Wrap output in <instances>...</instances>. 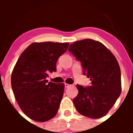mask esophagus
<instances>
[{"instance_id": "34e87169", "label": "esophagus", "mask_w": 133, "mask_h": 133, "mask_svg": "<svg viewBox=\"0 0 133 133\" xmlns=\"http://www.w3.org/2000/svg\"><path fill=\"white\" fill-rule=\"evenodd\" d=\"M71 85H70V84H67V83H65V88H69V87H70Z\"/></svg>"}]
</instances>
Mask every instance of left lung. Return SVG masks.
Masks as SVG:
<instances>
[{"instance_id": "8db88e82", "label": "left lung", "mask_w": 133, "mask_h": 133, "mask_svg": "<svg viewBox=\"0 0 133 133\" xmlns=\"http://www.w3.org/2000/svg\"><path fill=\"white\" fill-rule=\"evenodd\" d=\"M69 51L81 62L84 74L91 81L87 88L76 85L73 103L80 115L91 118L105 116L122 91L121 71L114 55L101 42L84 39L71 44Z\"/></svg>"}]
</instances>
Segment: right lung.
<instances>
[{
	"mask_svg": "<svg viewBox=\"0 0 133 133\" xmlns=\"http://www.w3.org/2000/svg\"><path fill=\"white\" fill-rule=\"evenodd\" d=\"M69 43L33 42L18 58L11 73V82L15 99L29 118L44 122L56 115L62 99L64 84L46 80L57 71L56 63Z\"/></svg>",
	"mask_w": 133,
	"mask_h": 133,
	"instance_id": "1",
	"label": "right lung"
}]
</instances>
